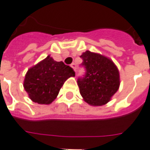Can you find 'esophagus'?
Instances as JSON below:
<instances>
[{
    "mask_svg": "<svg viewBox=\"0 0 150 150\" xmlns=\"http://www.w3.org/2000/svg\"><path fill=\"white\" fill-rule=\"evenodd\" d=\"M71 67H72V68L73 69V70L75 71V70H76V67H77V65H76V64L73 63L72 64H71Z\"/></svg>",
    "mask_w": 150,
    "mask_h": 150,
    "instance_id": "1",
    "label": "esophagus"
}]
</instances>
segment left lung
Instances as JSON below:
<instances>
[{"instance_id":"1","label":"left lung","mask_w":150,"mask_h":150,"mask_svg":"<svg viewBox=\"0 0 150 150\" xmlns=\"http://www.w3.org/2000/svg\"><path fill=\"white\" fill-rule=\"evenodd\" d=\"M85 67L83 77L77 79L80 94L87 103L102 106L111 100L120 87V73L113 61L98 53L86 51L80 56Z\"/></svg>"}]
</instances>
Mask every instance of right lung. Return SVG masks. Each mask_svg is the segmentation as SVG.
<instances>
[{
  "label": "right lung",
  "mask_w": 150,
  "mask_h": 150,
  "mask_svg": "<svg viewBox=\"0 0 150 150\" xmlns=\"http://www.w3.org/2000/svg\"><path fill=\"white\" fill-rule=\"evenodd\" d=\"M74 76L75 72L71 67L47 56L28 69L23 86L33 102L50 104L56 99L64 81Z\"/></svg>",
  "instance_id": "1"
}]
</instances>
